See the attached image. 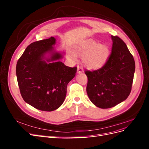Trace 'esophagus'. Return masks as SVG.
<instances>
[{
    "label": "esophagus",
    "instance_id": "obj_1",
    "mask_svg": "<svg viewBox=\"0 0 149 149\" xmlns=\"http://www.w3.org/2000/svg\"><path fill=\"white\" fill-rule=\"evenodd\" d=\"M77 70H78V73H83V72H84L83 68V67L81 66H78Z\"/></svg>",
    "mask_w": 149,
    "mask_h": 149
}]
</instances>
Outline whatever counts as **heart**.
Masks as SVG:
<instances>
[{"label":"heart","mask_w":149,"mask_h":149,"mask_svg":"<svg viewBox=\"0 0 149 149\" xmlns=\"http://www.w3.org/2000/svg\"><path fill=\"white\" fill-rule=\"evenodd\" d=\"M73 51L68 49V56L76 61L78 56H82L84 65L89 69H99L104 65L109 56V48L106 45L99 44L94 41H88L76 44Z\"/></svg>","instance_id":"1"}]
</instances>
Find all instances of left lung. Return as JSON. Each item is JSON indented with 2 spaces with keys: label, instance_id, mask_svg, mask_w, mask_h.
I'll return each instance as SVG.
<instances>
[{
  "label": "left lung",
  "instance_id": "1",
  "mask_svg": "<svg viewBox=\"0 0 149 149\" xmlns=\"http://www.w3.org/2000/svg\"><path fill=\"white\" fill-rule=\"evenodd\" d=\"M111 39L112 52L105 65L95 71H84L88 96L101 109L114 107L127 98L136 68L134 57L123 40L112 35Z\"/></svg>",
  "mask_w": 149,
  "mask_h": 149
}]
</instances>
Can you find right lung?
<instances>
[{
  "instance_id": "right-lung-1",
  "label": "right lung",
  "mask_w": 149,
  "mask_h": 149,
  "mask_svg": "<svg viewBox=\"0 0 149 149\" xmlns=\"http://www.w3.org/2000/svg\"><path fill=\"white\" fill-rule=\"evenodd\" d=\"M55 43L53 37L31 43L17 63L22 97L40 111H53L61 106L67 85L77 71L76 67L67 66L60 61L63 55L55 50Z\"/></svg>"
}]
</instances>
